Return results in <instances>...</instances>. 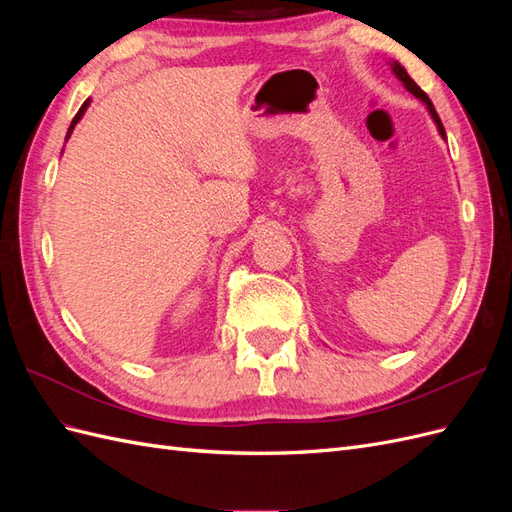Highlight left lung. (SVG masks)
<instances>
[{
	"mask_svg": "<svg viewBox=\"0 0 512 512\" xmlns=\"http://www.w3.org/2000/svg\"><path fill=\"white\" fill-rule=\"evenodd\" d=\"M393 72H395V76L397 79L406 85V89L410 91V94H414L418 100H423L425 104H427V108H429V113H431V117H433V121H436V126H438V130H440V134H442V138H446V132H444V126H442V121H440V117H438V113H436V108H433V104H431V100H429V96L425 94V91L418 87L412 79H410V74L406 72V68L404 66H399L397 61H393Z\"/></svg>",
	"mask_w": 512,
	"mask_h": 512,
	"instance_id": "1",
	"label": "left lung"
}]
</instances>
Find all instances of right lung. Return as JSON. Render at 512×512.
I'll list each match as a JSON object with an SVG mask.
<instances>
[{
    "instance_id": "1",
    "label": "right lung",
    "mask_w": 512,
    "mask_h": 512,
    "mask_svg": "<svg viewBox=\"0 0 512 512\" xmlns=\"http://www.w3.org/2000/svg\"><path fill=\"white\" fill-rule=\"evenodd\" d=\"M87 106H89V100H85V102H83V106H81V108H79V113H76V115H74V119H72V123H70V128H68V136H70V134H72V130H74V126H76V123H79V119H81V117H83V113H85V111H87ZM68 136H66V138H68Z\"/></svg>"
}]
</instances>
